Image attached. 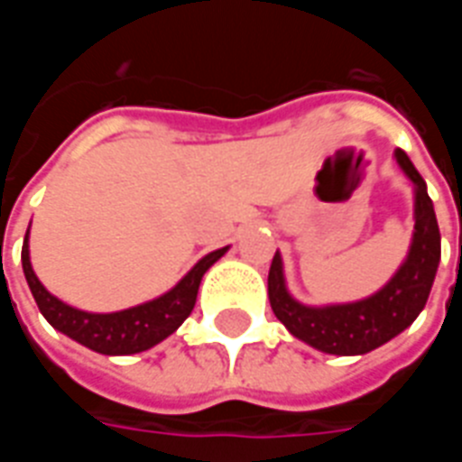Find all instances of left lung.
<instances>
[{"mask_svg":"<svg viewBox=\"0 0 462 462\" xmlns=\"http://www.w3.org/2000/svg\"><path fill=\"white\" fill-rule=\"evenodd\" d=\"M396 162L413 185V237L406 260L396 274L371 297L344 304L311 307L294 300L284 280V262L277 252L272 260L267 291L274 317L291 337L317 351L334 356H361L408 329L423 311L440 262V230L426 180L406 152L398 148Z\"/></svg>","mask_w":462,"mask_h":462,"instance_id":"obj_1","label":"left lung"}]
</instances>
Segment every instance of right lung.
<instances>
[{"mask_svg":"<svg viewBox=\"0 0 462 462\" xmlns=\"http://www.w3.org/2000/svg\"><path fill=\"white\" fill-rule=\"evenodd\" d=\"M227 250H230V245L205 254L172 290H168L161 297L143 301V304L131 307V310L111 311V314L76 310V307L66 304V301H61L46 290L36 277L34 267H32L29 230H26L24 247H22V267H24L26 284L34 294L36 307L56 331H61L69 339L79 341L81 346L91 348L96 354L131 356V354L148 351L155 344H161L162 339H168L172 331L190 317L195 300H198L202 274L210 270L212 264L220 260Z\"/></svg>","mask_w":462,"mask_h":462,"instance_id":"right-lung-1","label":"right lung"}]
</instances>
